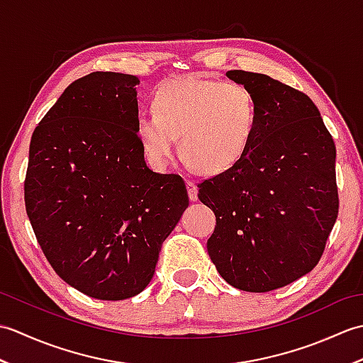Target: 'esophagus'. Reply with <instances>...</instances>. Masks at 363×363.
I'll return each mask as SVG.
<instances>
[{"mask_svg": "<svg viewBox=\"0 0 363 363\" xmlns=\"http://www.w3.org/2000/svg\"><path fill=\"white\" fill-rule=\"evenodd\" d=\"M187 191H189L190 201H196V199H198V187H196L195 182L187 181Z\"/></svg>", "mask_w": 363, "mask_h": 363, "instance_id": "esophagus-1", "label": "esophagus"}]
</instances>
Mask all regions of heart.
Returning a JSON list of instances; mask_svg holds the SVG:
<instances>
[{
	"label": "heart",
	"mask_w": 363,
	"mask_h": 363,
	"mask_svg": "<svg viewBox=\"0 0 363 363\" xmlns=\"http://www.w3.org/2000/svg\"><path fill=\"white\" fill-rule=\"evenodd\" d=\"M154 112L138 115L135 133L146 159L165 169L182 157L204 173L233 168L248 151L257 123L254 95L242 84L194 76L162 82L152 95Z\"/></svg>",
	"instance_id": "b5f03b06"
}]
</instances>
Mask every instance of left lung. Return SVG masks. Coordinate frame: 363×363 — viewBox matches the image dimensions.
<instances>
[{
    "instance_id": "1",
    "label": "left lung",
    "mask_w": 363,
    "mask_h": 363,
    "mask_svg": "<svg viewBox=\"0 0 363 363\" xmlns=\"http://www.w3.org/2000/svg\"><path fill=\"white\" fill-rule=\"evenodd\" d=\"M226 76L254 95L257 123L245 156L198 184L217 217L207 252L233 287L265 293L321 259L338 215L335 145L303 91L260 73Z\"/></svg>"
}]
</instances>
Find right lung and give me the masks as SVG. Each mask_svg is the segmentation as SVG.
<instances>
[{"mask_svg":"<svg viewBox=\"0 0 363 363\" xmlns=\"http://www.w3.org/2000/svg\"><path fill=\"white\" fill-rule=\"evenodd\" d=\"M137 76L72 82L34 129L25 179L37 242L62 279L96 299L138 295L189 206L186 182L152 172L135 133Z\"/></svg>","mask_w":363,"mask_h":363,"instance_id":"right-lung-1","label":"right lung"}]
</instances>
